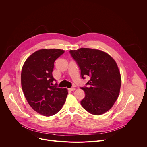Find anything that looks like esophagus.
Segmentation results:
<instances>
[{
    "label": "esophagus",
    "mask_w": 147,
    "mask_h": 147,
    "mask_svg": "<svg viewBox=\"0 0 147 147\" xmlns=\"http://www.w3.org/2000/svg\"><path fill=\"white\" fill-rule=\"evenodd\" d=\"M75 90H76V88H74V87H72V88H70L69 89V90H70V91H74Z\"/></svg>",
    "instance_id": "obj_1"
}]
</instances>
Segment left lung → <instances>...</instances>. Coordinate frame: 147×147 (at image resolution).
<instances>
[{
    "mask_svg": "<svg viewBox=\"0 0 147 147\" xmlns=\"http://www.w3.org/2000/svg\"><path fill=\"white\" fill-rule=\"evenodd\" d=\"M70 53L81 71V78L90 80L81 89L86 96L82 107L89 113L100 115L108 111L119 95L121 76L115 60L108 53L98 49L81 48Z\"/></svg>",
    "mask_w": 147,
    "mask_h": 147,
    "instance_id": "obj_1",
    "label": "left lung"
}]
</instances>
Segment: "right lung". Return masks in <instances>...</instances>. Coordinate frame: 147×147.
I'll list each match as a JSON object with an SVG mask.
<instances>
[{
    "label": "right lung",
    "instance_id": "1",
    "mask_svg": "<svg viewBox=\"0 0 147 147\" xmlns=\"http://www.w3.org/2000/svg\"><path fill=\"white\" fill-rule=\"evenodd\" d=\"M59 49H40L30 55L22 68V87L31 107L37 113L51 116L63 106L67 95L66 88H60L52 71L56 59L63 54Z\"/></svg>",
    "mask_w": 147,
    "mask_h": 147
}]
</instances>
